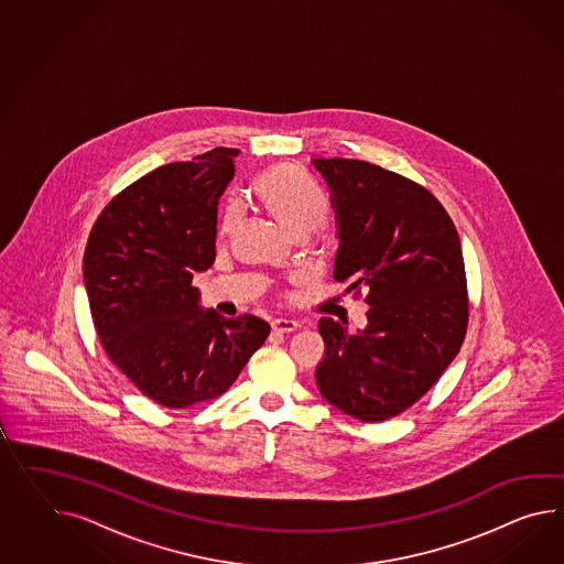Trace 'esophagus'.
Listing matches in <instances>:
<instances>
[{
    "instance_id": "34e87169",
    "label": "esophagus",
    "mask_w": 564,
    "mask_h": 564,
    "mask_svg": "<svg viewBox=\"0 0 564 564\" xmlns=\"http://www.w3.org/2000/svg\"><path fill=\"white\" fill-rule=\"evenodd\" d=\"M271 326H273V330L275 332H295L300 328V322H295V319H289V317H276L271 322Z\"/></svg>"
}]
</instances>
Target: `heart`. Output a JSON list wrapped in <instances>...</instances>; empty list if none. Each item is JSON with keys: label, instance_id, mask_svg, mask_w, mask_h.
Instances as JSON below:
<instances>
[{"label": "heart", "instance_id": "heart-1", "mask_svg": "<svg viewBox=\"0 0 564 564\" xmlns=\"http://www.w3.org/2000/svg\"><path fill=\"white\" fill-rule=\"evenodd\" d=\"M254 189L267 209L293 236L312 232L326 218L328 206L324 197L312 185H307L293 166L276 165L267 169L259 175ZM240 220L242 204L234 199L224 209L221 234L234 232Z\"/></svg>", "mask_w": 564, "mask_h": 564}]
</instances>
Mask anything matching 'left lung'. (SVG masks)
I'll list each match as a JSON object with an SVG mask.
<instances>
[{
	"mask_svg": "<svg viewBox=\"0 0 564 564\" xmlns=\"http://www.w3.org/2000/svg\"><path fill=\"white\" fill-rule=\"evenodd\" d=\"M330 189L334 279L367 291V328L332 317L317 330L322 398L360 422L405 412L458 355L468 324L467 276L451 216L426 187L355 159H314Z\"/></svg>",
	"mask_w": 564,
	"mask_h": 564,
	"instance_id": "8db88e82",
	"label": "left lung"
}]
</instances>
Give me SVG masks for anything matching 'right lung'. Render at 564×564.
Here are the masks:
<instances>
[{"mask_svg": "<svg viewBox=\"0 0 564 564\" xmlns=\"http://www.w3.org/2000/svg\"><path fill=\"white\" fill-rule=\"evenodd\" d=\"M238 152L218 147L134 181L104 207L83 254L99 343L165 408L221 395L271 332L261 317L204 310L192 288L216 261L218 202Z\"/></svg>", "mask_w": 564, "mask_h": 564, "instance_id": "right-lung-1", "label": "right lung"}]
</instances>
